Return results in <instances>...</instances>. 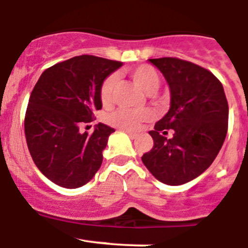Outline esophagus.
<instances>
[{"mask_svg": "<svg viewBox=\"0 0 248 248\" xmlns=\"http://www.w3.org/2000/svg\"><path fill=\"white\" fill-rule=\"evenodd\" d=\"M121 131H124V132H126L127 135H128V137L129 138H136L137 137V133L136 132H133V131H131V129H124V128H121Z\"/></svg>", "mask_w": 248, "mask_h": 248, "instance_id": "obj_1", "label": "esophagus"}]
</instances>
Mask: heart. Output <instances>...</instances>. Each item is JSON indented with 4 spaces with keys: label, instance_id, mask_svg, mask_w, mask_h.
Returning <instances> with one entry per match:
<instances>
[{
    "label": "heart",
    "instance_id": "heart-1",
    "mask_svg": "<svg viewBox=\"0 0 248 248\" xmlns=\"http://www.w3.org/2000/svg\"><path fill=\"white\" fill-rule=\"evenodd\" d=\"M133 80L137 82L146 93H152L159 88L160 78L155 68L149 65H140L131 71ZM117 85V75L111 74L102 81L100 88V97L104 104H108L112 100ZM153 117V113L148 108L142 110H131V108H121L110 113L108 117V122L120 128L136 129L144 121H148Z\"/></svg>",
    "mask_w": 248,
    "mask_h": 248
}]
</instances>
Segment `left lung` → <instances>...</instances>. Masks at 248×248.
Here are the masks:
<instances>
[{"mask_svg":"<svg viewBox=\"0 0 248 248\" xmlns=\"http://www.w3.org/2000/svg\"><path fill=\"white\" fill-rule=\"evenodd\" d=\"M170 89V108L149 131L153 147L142 162L153 177L182 185L204 173L227 133L229 105L222 84L207 69L179 58L149 59ZM169 129L173 136H165Z\"/></svg>","mask_w":248,"mask_h":248,"instance_id":"left-lung-1","label":"left lung"}]
</instances>
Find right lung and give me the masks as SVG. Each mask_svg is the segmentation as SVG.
I'll use <instances>...</instances> for the list:
<instances>
[{
  "label": "right lung",
  "mask_w": 248,
  "mask_h": 248,
  "mask_svg": "<svg viewBox=\"0 0 248 248\" xmlns=\"http://www.w3.org/2000/svg\"><path fill=\"white\" fill-rule=\"evenodd\" d=\"M121 62L79 55L43 71L31 93L24 117L27 146L37 168L54 184L68 189L93 179L102 151L115 129L99 124L91 135L79 124L101 110V84Z\"/></svg>",
  "instance_id": "1"
}]
</instances>
